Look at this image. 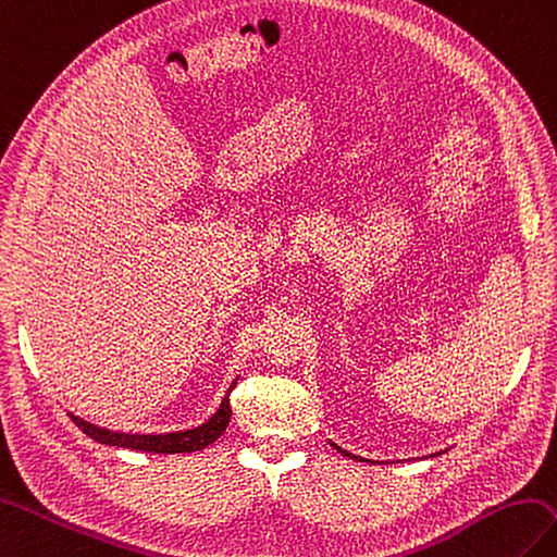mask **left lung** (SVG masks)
I'll use <instances>...</instances> for the list:
<instances>
[{
    "mask_svg": "<svg viewBox=\"0 0 557 557\" xmlns=\"http://www.w3.org/2000/svg\"><path fill=\"white\" fill-rule=\"evenodd\" d=\"M331 446H333V448H336L338 453H343V455H348V457H355V460H362V457H357V455H350L348 450H343V448H338V446H336V443H331Z\"/></svg>",
    "mask_w": 557,
    "mask_h": 557,
    "instance_id": "1",
    "label": "left lung"
}]
</instances>
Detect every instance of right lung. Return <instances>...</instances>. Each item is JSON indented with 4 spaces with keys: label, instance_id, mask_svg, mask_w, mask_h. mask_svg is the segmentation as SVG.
<instances>
[{
    "label": "right lung",
    "instance_id": "right-lung-1",
    "mask_svg": "<svg viewBox=\"0 0 557 557\" xmlns=\"http://www.w3.org/2000/svg\"><path fill=\"white\" fill-rule=\"evenodd\" d=\"M236 388V381L228 388L226 398L221 400L216 414L205 422L202 426H195L188 431H174V434H119V431L100 429L85 419L71 414L73 424L83 429V434H88L97 443H104V446H116V448H131V450H145V453H193L202 450L209 443H214L221 434H224L228 422H231V403L228 395Z\"/></svg>",
    "mask_w": 557,
    "mask_h": 557
}]
</instances>
